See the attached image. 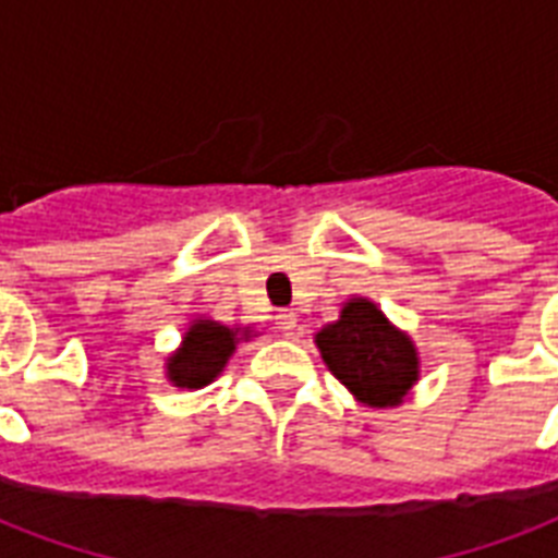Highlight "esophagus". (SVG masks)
<instances>
[{
	"label": "esophagus",
	"instance_id": "obj_1",
	"mask_svg": "<svg viewBox=\"0 0 558 558\" xmlns=\"http://www.w3.org/2000/svg\"><path fill=\"white\" fill-rule=\"evenodd\" d=\"M275 324H278V330L283 332V336H292V330L298 327V315L289 313V310H280V313L275 315Z\"/></svg>",
	"mask_w": 558,
	"mask_h": 558
}]
</instances>
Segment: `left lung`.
<instances>
[{
    "label": "left lung",
    "mask_w": 558,
    "mask_h": 558,
    "mask_svg": "<svg viewBox=\"0 0 558 558\" xmlns=\"http://www.w3.org/2000/svg\"><path fill=\"white\" fill-rule=\"evenodd\" d=\"M315 344L332 376L373 408L397 405L416 381L414 344L365 298H353L339 322L315 336Z\"/></svg>",
    "instance_id": "obj_1"
}]
</instances>
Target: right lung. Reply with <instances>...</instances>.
Returning a JSON list of instances; mask_svg holds the SVG:
<instances>
[{
	"instance_id": "right-lung-1",
	"label": "right lung",
	"mask_w": 558,
	"mask_h": 558,
	"mask_svg": "<svg viewBox=\"0 0 558 558\" xmlns=\"http://www.w3.org/2000/svg\"><path fill=\"white\" fill-rule=\"evenodd\" d=\"M234 341L236 332L228 327H219L214 322L193 324L182 350L170 359V381H177L179 388H202L210 379H217V373L234 353Z\"/></svg>"
}]
</instances>
